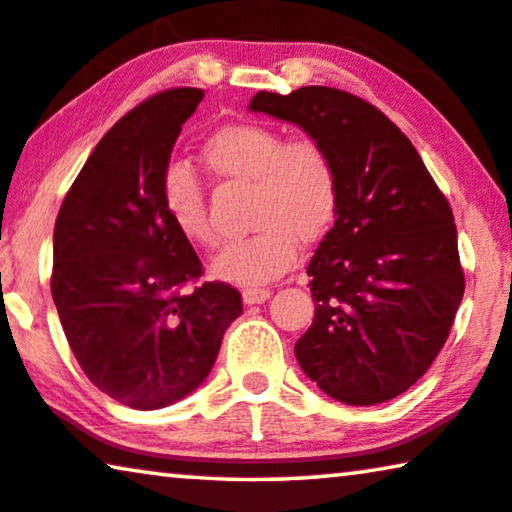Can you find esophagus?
<instances>
[{
    "mask_svg": "<svg viewBox=\"0 0 512 512\" xmlns=\"http://www.w3.org/2000/svg\"><path fill=\"white\" fill-rule=\"evenodd\" d=\"M269 297H271L269 287H246V290H243V301H246L248 306L264 304Z\"/></svg>",
    "mask_w": 512,
    "mask_h": 512,
    "instance_id": "34e87169",
    "label": "esophagus"
}]
</instances>
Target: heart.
I'll return each mask as SVG.
<instances>
[{"label":"heart","instance_id":"1","mask_svg":"<svg viewBox=\"0 0 512 512\" xmlns=\"http://www.w3.org/2000/svg\"><path fill=\"white\" fill-rule=\"evenodd\" d=\"M201 157L218 176L255 187L250 222L257 232L222 248L211 262L215 278L243 287L271 283L297 262L299 241H320L334 225L338 174L322 143L285 141L276 129L241 122L218 129ZM162 204L171 225L192 246L218 243L204 187L185 164L164 174Z\"/></svg>","mask_w":512,"mask_h":512}]
</instances>
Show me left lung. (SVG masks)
<instances>
[{
    "instance_id": "left-lung-1",
    "label": "left lung",
    "mask_w": 512,
    "mask_h": 512,
    "mask_svg": "<svg viewBox=\"0 0 512 512\" xmlns=\"http://www.w3.org/2000/svg\"><path fill=\"white\" fill-rule=\"evenodd\" d=\"M250 111L299 125L338 174L334 227L308 262L315 318L299 366L348 406L399 397L445 345L464 297L455 215L408 136L350 92H257Z\"/></svg>"
}]
</instances>
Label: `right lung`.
Segmentation results:
<instances>
[{
  "instance_id": "add662e5",
  "label": "right lung",
  "mask_w": 512,
  "mask_h": 512,
  "mask_svg": "<svg viewBox=\"0 0 512 512\" xmlns=\"http://www.w3.org/2000/svg\"><path fill=\"white\" fill-rule=\"evenodd\" d=\"M204 92L174 88L122 115L64 197L50 292L90 383L136 410L181 401L204 383L243 313L227 283H201L192 243L171 225L162 178Z\"/></svg>"
}]
</instances>
